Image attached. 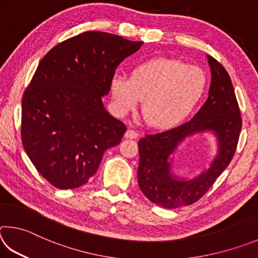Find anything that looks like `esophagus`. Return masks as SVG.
<instances>
[{"instance_id":"obj_1","label":"esophagus","mask_w":258,"mask_h":258,"mask_svg":"<svg viewBox=\"0 0 258 258\" xmlns=\"http://www.w3.org/2000/svg\"><path fill=\"white\" fill-rule=\"evenodd\" d=\"M138 137H139V134L137 131H134V130H127L125 133V138H127V139H137Z\"/></svg>"}]
</instances>
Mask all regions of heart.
<instances>
[{"instance_id": "1", "label": "heart", "mask_w": 258, "mask_h": 258, "mask_svg": "<svg viewBox=\"0 0 258 258\" xmlns=\"http://www.w3.org/2000/svg\"><path fill=\"white\" fill-rule=\"evenodd\" d=\"M206 86L202 68L164 58L137 64L130 78L115 75L110 82L117 111L125 115L143 100V117L158 128L172 127L189 116L203 99Z\"/></svg>"}]
</instances>
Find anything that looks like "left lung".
I'll list each match as a JSON object with an SVG mask.
<instances>
[{
  "label": "left lung",
  "mask_w": 258,
  "mask_h": 258,
  "mask_svg": "<svg viewBox=\"0 0 258 258\" xmlns=\"http://www.w3.org/2000/svg\"><path fill=\"white\" fill-rule=\"evenodd\" d=\"M208 61L212 71L209 95L194 118L165 132L147 134L138 143L139 187L160 207L173 209L198 202L228 167L237 150L242 119L232 82L216 59L208 55ZM205 130L217 134L220 147L211 168L192 180H175L170 174L169 156L186 136Z\"/></svg>",
  "instance_id": "left-lung-1"
}]
</instances>
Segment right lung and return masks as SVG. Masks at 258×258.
Segmentation results:
<instances>
[{
  "label": "right lung",
  "instance_id": "right-lung-1",
  "mask_svg": "<svg viewBox=\"0 0 258 258\" xmlns=\"http://www.w3.org/2000/svg\"><path fill=\"white\" fill-rule=\"evenodd\" d=\"M142 42L89 30L43 56L21 103V142L37 172L58 189H75L98 171L126 126L104 109L116 68Z\"/></svg>",
  "mask_w": 258,
  "mask_h": 258
}]
</instances>
